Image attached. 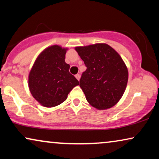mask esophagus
<instances>
[{
  "instance_id": "34e87169",
  "label": "esophagus",
  "mask_w": 159,
  "mask_h": 159,
  "mask_svg": "<svg viewBox=\"0 0 159 159\" xmlns=\"http://www.w3.org/2000/svg\"><path fill=\"white\" fill-rule=\"evenodd\" d=\"M75 77L77 78L78 80H80V74H77V75H75Z\"/></svg>"
}]
</instances>
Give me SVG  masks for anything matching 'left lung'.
<instances>
[{
	"mask_svg": "<svg viewBox=\"0 0 159 159\" xmlns=\"http://www.w3.org/2000/svg\"><path fill=\"white\" fill-rule=\"evenodd\" d=\"M87 69L80 80L86 99L99 110L118 103L125 93L128 70L119 54L105 43L75 48Z\"/></svg>",
	"mask_w": 159,
	"mask_h": 159,
	"instance_id": "1",
	"label": "left lung"
}]
</instances>
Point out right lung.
<instances>
[{
  "label": "right lung",
  "mask_w": 159,
  "mask_h": 159,
  "mask_svg": "<svg viewBox=\"0 0 159 159\" xmlns=\"http://www.w3.org/2000/svg\"><path fill=\"white\" fill-rule=\"evenodd\" d=\"M67 48L55 45L45 48L34 61L29 75L33 98L45 107H54L66 101L69 92L79 85L65 62Z\"/></svg>",
  "instance_id": "1"
}]
</instances>
